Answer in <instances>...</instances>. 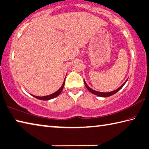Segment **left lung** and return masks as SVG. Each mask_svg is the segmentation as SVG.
Wrapping results in <instances>:
<instances>
[{
	"label": "left lung",
	"instance_id": "1",
	"mask_svg": "<svg viewBox=\"0 0 149 149\" xmlns=\"http://www.w3.org/2000/svg\"><path fill=\"white\" fill-rule=\"evenodd\" d=\"M127 80H126V82H125L124 84H123L121 86H120L118 89H116V90H114V91H113L108 92V93L99 92V91H97L93 90V89H92L91 88H89V87L88 85H87V84L86 83L85 80H84V84H85V85H86V87L87 88V89H88V90L91 93L94 94V95H97V96H99V97H108L111 96V95H114L115 93H117V91H119L120 90V89H121L123 86H124L125 83L127 82Z\"/></svg>",
	"mask_w": 149,
	"mask_h": 149
}]
</instances>
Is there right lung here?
<instances>
[{
  "mask_svg": "<svg viewBox=\"0 0 149 149\" xmlns=\"http://www.w3.org/2000/svg\"><path fill=\"white\" fill-rule=\"evenodd\" d=\"M64 85H65V80H64V82L62 84V86H61V88L59 89L57 91H56L55 93H52L51 95H47V96H44V97H38V96H35V95H33V97H34L35 98H36V99L42 100H50V99H54V98L58 97V95L61 93V91H62V90H63Z\"/></svg>",
  "mask_w": 149,
  "mask_h": 149,
  "instance_id": "right-lung-1",
  "label": "right lung"
}]
</instances>
